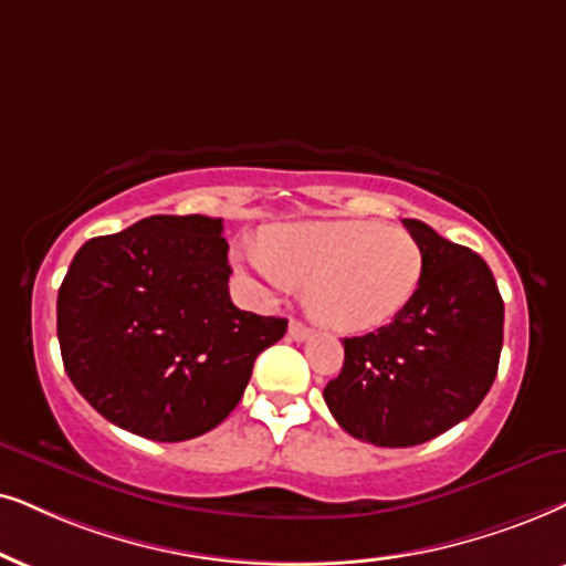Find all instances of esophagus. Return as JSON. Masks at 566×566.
<instances>
[{"label": "esophagus", "instance_id": "esophagus-1", "mask_svg": "<svg viewBox=\"0 0 566 566\" xmlns=\"http://www.w3.org/2000/svg\"><path fill=\"white\" fill-rule=\"evenodd\" d=\"M290 336L295 342H303V339H307V336H311V328H307L303 321H292V324H290Z\"/></svg>", "mask_w": 566, "mask_h": 566}]
</instances>
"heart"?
Listing matches in <instances>:
<instances>
[{
  "label": "heart",
  "mask_w": 566,
  "mask_h": 566,
  "mask_svg": "<svg viewBox=\"0 0 566 566\" xmlns=\"http://www.w3.org/2000/svg\"><path fill=\"white\" fill-rule=\"evenodd\" d=\"M259 295L305 287V307L321 326L363 334L389 324L423 282V248L402 227L376 221H300L271 227L238 248Z\"/></svg>",
  "instance_id": "obj_1"
}]
</instances>
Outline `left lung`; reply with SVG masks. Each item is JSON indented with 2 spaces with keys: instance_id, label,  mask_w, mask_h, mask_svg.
Here are the masks:
<instances>
[{
  "instance_id": "left-lung-1",
  "label": "left lung",
  "mask_w": 566,
  "mask_h": 566,
  "mask_svg": "<svg viewBox=\"0 0 566 566\" xmlns=\"http://www.w3.org/2000/svg\"><path fill=\"white\" fill-rule=\"evenodd\" d=\"M423 282L376 332L349 336L345 366L324 389L334 420L376 447H415L462 423L489 395L504 342V300L489 263L418 219Z\"/></svg>"
}]
</instances>
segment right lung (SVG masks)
Segmentation results:
<instances>
[{
	"label": "right lung",
	"mask_w": 566,
	"mask_h": 566,
	"mask_svg": "<svg viewBox=\"0 0 566 566\" xmlns=\"http://www.w3.org/2000/svg\"><path fill=\"white\" fill-rule=\"evenodd\" d=\"M221 232V219L159 213L75 253L56 336L70 381L109 423L151 441L211 431L287 332L232 303Z\"/></svg>",
	"instance_id": "right-lung-1"
}]
</instances>
